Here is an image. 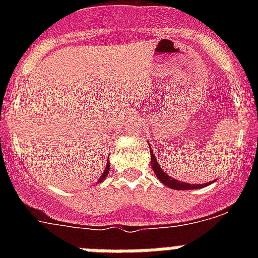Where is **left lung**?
I'll return each mask as SVG.
<instances>
[{
  "instance_id": "obj_1",
  "label": "left lung",
  "mask_w": 258,
  "mask_h": 258,
  "mask_svg": "<svg viewBox=\"0 0 258 258\" xmlns=\"http://www.w3.org/2000/svg\"><path fill=\"white\" fill-rule=\"evenodd\" d=\"M151 165L155 174L157 175V178L160 179L161 183H164L165 186H168V187L170 188H174V190H194V188L206 187V186H208L209 183H212V182H209V183H204V184H190V183H186V182H179L174 178H170L169 175L166 174V173L161 169L152 151H151Z\"/></svg>"
}]
</instances>
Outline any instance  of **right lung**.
Here are the masks:
<instances>
[{"label":"right lung","mask_w":258,"mask_h":258,"mask_svg":"<svg viewBox=\"0 0 258 258\" xmlns=\"http://www.w3.org/2000/svg\"><path fill=\"white\" fill-rule=\"evenodd\" d=\"M109 168H111V165H109V161H107L106 169H104L103 174H102V177H101V178H99V182H102V181H103L104 178H106V177H107V174H108V173H109Z\"/></svg>","instance_id":"obj_1"}]
</instances>
